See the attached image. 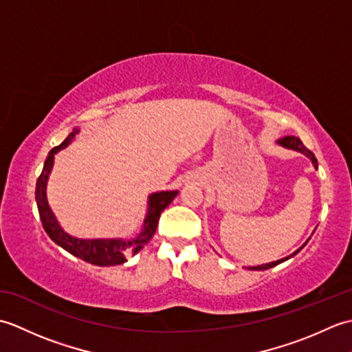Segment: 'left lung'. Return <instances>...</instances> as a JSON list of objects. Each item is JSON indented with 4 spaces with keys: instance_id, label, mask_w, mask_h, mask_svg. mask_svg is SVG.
I'll return each mask as SVG.
<instances>
[{
    "instance_id": "left-lung-1",
    "label": "left lung",
    "mask_w": 352,
    "mask_h": 352,
    "mask_svg": "<svg viewBox=\"0 0 352 352\" xmlns=\"http://www.w3.org/2000/svg\"><path fill=\"white\" fill-rule=\"evenodd\" d=\"M276 144H278V145H280V146H283V148L294 149V151H298V153L304 154L305 157H309L310 162H311V164H313V168L318 169V160H316L315 154H313V153L310 151V149H307V148H305V146L302 145V142L300 140V138H295V136H286V138H283V139H278V140H276ZM309 241H310V237L307 239V242H309ZM307 242H305V243H307ZM305 243L301 246L300 250H296L294 254H290V256H287V257L280 258V260H276V261H271V263H265V265H258V266H250L248 269H251V271H266V269H269V267H274V266H276V265L283 263V261H286V260L292 258L294 256H296V254L300 252V251L304 248Z\"/></svg>"
}]
</instances>
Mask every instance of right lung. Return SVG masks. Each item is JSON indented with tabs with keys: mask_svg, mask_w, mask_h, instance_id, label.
<instances>
[{
	"mask_svg": "<svg viewBox=\"0 0 352 352\" xmlns=\"http://www.w3.org/2000/svg\"><path fill=\"white\" fill-rule=\"evenodd\" d=\"M80 129H74V131L66 138L60 145L52 148L48 153L47 160L43 163V169L41 172L39 178L36 183V204L39 216L42 221V227L45 233L50 236V239L58 246H62L65 251L71 252L81 260L87 261V263L95 266H116L122 265L126 261V257L136 256V254L144 248V246L151 241L157 230V223H159L162 212L166 208L172 199L178 195V190H160L154 192L148 197L146 201V214L144 223H142V230L138 236L131 239L124 237H107V239H80L76 236H71L66 233L58 223L56 214L52 213L51 207L48 204L47 198V186L48 178L54 166V155L68 146L71 142L76 139Z\"/></svg>",
	"mask_w": 352,
	"mask_h": 352,
	"instance_id": "obj_1",
	"label": "right lung"
}]
</instances>
